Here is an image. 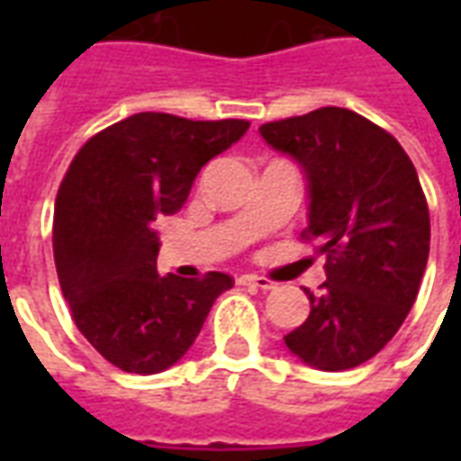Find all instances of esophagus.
Segmentation results:
<instances>
[{"label": "esophagus", "mask_w": 461, "mask_h": 461, "mask_svg": "<svg viewBox=\"0 0 461 461\" xmlns=\"http://www.w3.org/2000/svg\"><path fill=\"white\" fill-rule=\"evenodd\" d=\"M241 284H247V286H257L261 291H274L276 289V284L267 276H254V274H247V276H241Z\"/></svg>", "instance_id": "1"}]
</instances>
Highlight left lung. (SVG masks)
I'll list each match as a JSON object with an SVG mask.
<instances>
[{
    "label": "left lung",
    "instance_id": "left-lung-1",
    "mask_svg": "<svg viewBox=\"0 0 461 461\" xmlns=\"http://www.w3.org/2000/svg\"><path fill=\"white\" fill-rule=\"evenodd\" d=\"M261 138L299 162L309 192L303 240H319L326 284L284 336L306 366L339 373L380 353L412 309L429 257V210L402 145L348 108L264 122Z\"/></svg>",
    "mask_w": 461,
    "mask_h": 461
}]
</instances>
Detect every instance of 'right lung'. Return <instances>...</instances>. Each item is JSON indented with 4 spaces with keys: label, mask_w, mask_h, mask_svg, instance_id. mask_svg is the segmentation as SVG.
<instances>
[{
    "label": "right lung",
    "mask_w": 461,
    "mask_h": 461,
    "mask_svg": "<svg viewBox=\"0 0 461 461\" xmlns=\"http://www.w3.org/2000/svg\"><path fill=\"white\" fill-rule=\"evenodd\" d=\"M247 131L234 118L135 113L95 132L68 165L54 210L59 284L86 340L125 373L175 366L234 286L221 271L160 276L150 224L180 210L197 172Z\"/></svg>",
    "instance_id": "1"
}]
</instances>
